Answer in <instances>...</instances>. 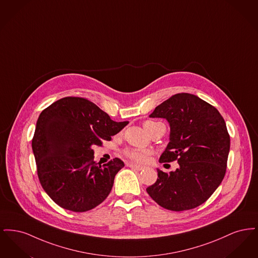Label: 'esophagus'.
Wrapping results in <instances>:
<instances>
[{
	"instance_id": "obj_1",
	"label": "esophagus",
	"mask_w": 258,
	"mask_h": 258,
	"mask_svg": "<svg viewBox=\"0 0 258 258\" xmlns=\"http://www.w3.org/2000/svg\"><path fill=\"white\" fill-rule=\"evenodd\" d=\"M127 166H130L131 168H133V169H135V170H137V171H141V170L144 169V166L137 165V164H135V163H128Z\"/></svg>"
}]
</instances>
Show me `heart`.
<instances>
[{"mask_svg": "<svg viewBox=\"0 0 258 258\" xmlns=\"http://www.w3.org/2000/svg\"><path fill=\"white\" fill-rule=\"evenodd\" d=\"M161 124L160 122H156V121H146L144 123V126L147 130L148 132L151 134L158 125ZM123 155L135 162H139V163H143L147 160L149 157V152L147 150H143V149H135V148H127L123 151Z\"/></svg>", "mask_w": 258, "mask_h": 258, "instance_id": "b5f03b06", "label": "heart"}]
</instances>
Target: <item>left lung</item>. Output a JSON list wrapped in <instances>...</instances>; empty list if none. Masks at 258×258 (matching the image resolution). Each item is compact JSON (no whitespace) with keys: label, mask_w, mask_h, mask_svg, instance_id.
<instances>
[{"label":"left lung","mask_w":258,"mask_h":258,"mask_svg":"<svg viewBox=\"0 0 258 258\" xmlns=\"http://www.w3.org/2000/svg\"><path fill=\"white\" fill-rule=\"evenodd\" d=\"M170 123V142L160 161H178L174 172L158 169L157 182L146 188L162 208L185 211L207 201L224 178L230 136L216 107L195 95L172 96L150 115Z\"/></svg>","instance_id":"1"}]
</instances>
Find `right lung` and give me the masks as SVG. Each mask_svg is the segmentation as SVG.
Returning a JSON list of instances; mask_svg holds the SVG:
<instances>
[{"instance_id":"add662e5","label":"right lung","mask_w":258,"mask_h":258,"mask_svg":"<svg viewBox=\"0 0 258 258\" xmlns=\"http://www.w3.org/2000/svg\"><path fill=\"white\" fill-rule=\"evenodd\" d=\"M128 122H114L85 98L66 97L53 102L37 119L32 148L39 183L60 207L76 213L96 208L110 194L120 159L101 165L93 146L121 132Z\"/></svg>"}]
</instances>
